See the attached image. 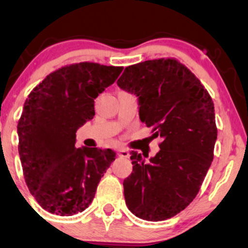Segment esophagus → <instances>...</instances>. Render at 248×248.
I'll return each mask as SVG.
<instances>
[{
    "instance_id": "esophagus-1",
    "label": "esophagus",
    "mask_w": 248,
    "mask_h": 248,
    "mask_svg": "<svg viewBox=\"0 0 248 248\" xmlns=\"http://www.w3.org/2000/svg\"><path fill=\"white\" fill-rule=\"evenodd\" d=\"M118 155H119V157H121V158H128V157H129V153H128L126 149L119 150Z\"/></svg>"
}]
</instances>
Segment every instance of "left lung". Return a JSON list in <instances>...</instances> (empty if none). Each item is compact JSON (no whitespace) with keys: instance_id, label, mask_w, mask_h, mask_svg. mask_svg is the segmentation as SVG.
I'll return each instance as SVG.
<instances>
[{"instance_id":"8db88e82","label":"left lung","mask_w":248,"mask_h":248,"mask_svg":"<svg viewBox=\"0 0 248 248\" xmlns=\"http://www.w3.org/2000/svg\"><path fill=\"white\" fill-rule=\"evenodd\" d=\"M118 86L138 96L140 120L161 136L146 162L132 152L124 181L126 205L149 221L171 218L195 199L213 160L215 106L196 76L176 59H154L124 69Z\"/></svg>"}]
</instances>
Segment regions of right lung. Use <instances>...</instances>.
Here are the masks:
<instances>
[{"label":"right lung","mask_w":248,"mask_h":248,"mask_svg":"<svg viewBox=\"0 0 248 248\" xmlns=\"http://www.w3.org/2000/svg\"><path fill=\"white\" fill-rule=\"evenodd\" d=\"M124 67L79 62L55 71L24 102L17 126L25 183L47 212L72 216L87 209L110 163L112 149L76 148V133L94 116V99Z\"/></svg>","instance_id":"1"}]
</instances>
